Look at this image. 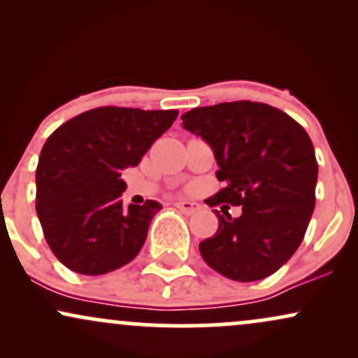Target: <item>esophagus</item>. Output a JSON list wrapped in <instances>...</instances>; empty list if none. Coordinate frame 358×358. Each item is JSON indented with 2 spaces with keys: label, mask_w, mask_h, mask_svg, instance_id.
I'll use <instances>...</instances> for the list:
<instances>
[{
  "label": "esophagus",
  "mask_w": 358,
  "mask_h": 358,
  "mask_svg": "<svg viewBox=\"0 0 358 358\" xmlns=\"http://www.w3.org/2000/svg\"><path fill=\"white\" fill-rule=\"evenodd\" d=\"M175 207L180 208V210H182L183 213H188V215H190V213H195V212L200 210V203L190 202V200H180V202L175 203Z\"/></svg>",
  "instance_id": "1"
}]
</instances>
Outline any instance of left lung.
<instances>
[{
    "label": "left lung",
    "mask_w": 358,
    "mask_h": 358,
    "mask_svg": "<svg viewBox=\"0 0 358 358\" xmlns=\"http://www.w3.org/2000/svg\"><path fill=\"white\" fill-rule=\"evenodd\" d=\"M182 121L210 145L219 165L215 175L224 188L205 203L242 205L239 217L213 210L219 231L200 242L203 261L234 281L271 276L296 252L315 210L318 163L310 136L293 117L262 102L195 108Z\"/></svg>",
    "instance_id": "8db88e82"
}]
</instances>
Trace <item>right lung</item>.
I'll return each mask as SVG.
<instances>
[{
  "instance_id": "obj_1",
  "label": "right lung",
  "mask_w": 358,
  "mask_h": 358,
  "mask_svg": "<svg viewBox=\"0 0 358 358\" xmlns=\"http://www.w3.org/2000/svg\"><path fill=\"white\" fill-rule=\"evenodd\" d=\"M178 110L96 108L48 136L36 166V215L65 268L99 276L133 261L162 203L122 205L121 171L138 166Z\"/></svg>"
}]
</instances>
